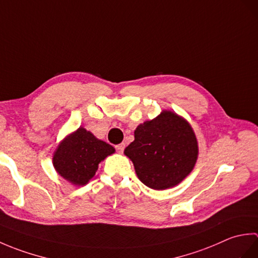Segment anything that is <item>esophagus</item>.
Wrapping results in <instances>:
<instances>
[{"mask_svg": "<svg viewBox=\"0 0 258 258\" xmlns=\"http://www.w3.org/2000/svg\"><path fill=\"white\" fill-rule=\"evenodd\" d=\"M115 149H116V151H117L118 153H123V151H124V149H125V144H124V143H120V144L115 146Z\"/></svg>", "mask_w": 258, "mask_h": 258, "instance_id": "obj_1", "label": "esophagus"}]
</instances>
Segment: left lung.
Wrapping results in <instances>:
<instances>
[{
  "instance_id": "left-lung-1",
  "label": "left lung",
  "mask_w": 258,
  "mask_h": 258,
  "mask_svg": "<svg viewBox=\"0 0 258 258\" xmlns=\"http://www.w3.org/2000/svg\"><path fill=\"white\" fill-rule=\"evenodd\" d=\"M136 175L147 187L164 190L188 176L199 157V143L190 124L180 115L163 109L134 131V141L124 150Z\"/></svg>"
}]
</instances>
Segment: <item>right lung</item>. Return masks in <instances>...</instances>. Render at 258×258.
I'll list each match as a JSON object with an SVG mask.
<instances>
[{"label": "right lung", "mask_w": 258, "mask_h": 258, "mask_svg": "<svg viewBox=\"0 0 258 258\" xmlns=\"http://www.w3.org/2000/svg\"><path fill=\"white\" fill-rule=\"evenodd\" d=\"M113 153L112 145L80 126L59 142L52 162L59 176L75 186H83L94 177L98 164Z\"/></svg>", "instance_id": "obj_1"}]
</instances>
